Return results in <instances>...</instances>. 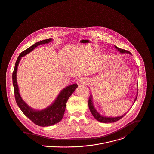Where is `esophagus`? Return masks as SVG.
I'll return each instance as SVG.
<instances>
[{
    "label": "esophagus",
    "instance_id": "esophagus-1",
    "mask_svg": "<svg viewBox=\"0 0 154 154\" xmlns=\"http://www.w3.org/2000/svg\"><path fill=\"white\" fill-rule=\"evenodd\" d=\"M78 83L79 85H87L88 82L85 78H80L78 81Z\"/></svg>",
    "mask_w": 154,
    "mask_h": 154
}]
</instances>
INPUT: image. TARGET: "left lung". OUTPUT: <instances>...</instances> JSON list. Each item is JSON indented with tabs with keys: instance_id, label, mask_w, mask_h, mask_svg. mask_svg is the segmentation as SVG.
Returning a JSON list of instances; mask_svg holds the SVG:
<instances>
[{
	"instance_id": "8db88e82",
	"label": "left lung",
	"mask_w": 154,
	"mask_h": 154,
	"mask_svg": "<svg viewBox=\"0 0 154 154\" xmlns=\"http://www.w3.org/2000/svg\"><path fill=\"white\" fill-rule=\"evenodd\" d=\"M115 48L122 54H125V53H127V54H131V53L126 50H124L123 49H120L118 47H117L116 46H114ZM137 93L136 94V97L134 99V102L136 101L137 97ZM88 105H89V108L90 109V111L93 115V116L94 117V118L97 120V121L102 122V123H114V122H116L117 121L120 120L122 118H123V117L126 114V113L125 114H124L123 116H120V117H103L101 115H100L97 111L96 110V109L94 108V106H93V103L92 96L91 94L89 96V101H88Z\"/></svg>"
}]
</instances>
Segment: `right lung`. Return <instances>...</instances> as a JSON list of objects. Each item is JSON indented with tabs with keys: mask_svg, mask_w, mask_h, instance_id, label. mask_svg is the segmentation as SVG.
<instances>
[{
	"mask_svg": "<svg viewBox=\"0 0 154 154\" xmlns=\"http://www.w3.org/2000/svg\"><path fill=\"white\" fill-rule=\"evenodd\" d=\"M51 41L52 38H49L38 42L26 50L22 52L18 56L15 62V68L12 73V83L14 89L15 98L18 106L26 117H27L36 125L42 127L52 125L61 120L65 110L66 102L69 96L78 87L77 84H73L67 86L60 93L58 97L51 105L41 111H36L32 109L21 98L17 82V68L21 57L30 53L38 45L48 43Z\"/></svg>",
	"mask_w": 154,
	"mask_h": 154,
	"instance_id": "obj_1",
	"label": "right lung"
}]
</instances>
